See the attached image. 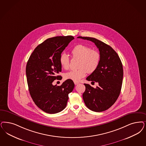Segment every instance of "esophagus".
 Returning a JSON list of instances; mask_svg holds the SVG:
<instances>
[{
  "label": "esophagus",
  "instance_id": "esophagus-1",
  "mask_svg": "<svg viewBox=\"0 0 146 146\" xmlns=\"http://www.w3.org/2000/svg\"><path fill=\"white\" fill-rule=\"evenodd\" d=\"M74 84H75V85H78V84H79V82H77V81H74Z\"/></svg>",
  "mask_w": 146,
  "mask_h": 146
}]
</instances>
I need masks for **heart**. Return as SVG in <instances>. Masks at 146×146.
I'll return each instance as SVG.
<instances>
[{"instance_id":"obj_1","label":"heart","mask_w":146,"mask_h":146,"mask_svg":"<svg viewBox=\"0 0 146 146\" xmlns=\"http://www.w3.org/2000/svg\"><path fill=\"white\" fill-rule=\"evenodd\" d=\"M74 58H79L77 70H72L65 74V79L74 81H78L85 76L87 72L93 73L96 70L100 64V52L96 50H92L87 46L79 44L73 47L71 51ZM70 58L65 53H62L60 57V63L62 67L67 70L70 67Z\"/></svg>"}]
</instances>
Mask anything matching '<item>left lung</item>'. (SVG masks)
I'll use <instances>...</instances> for the list:
<instances>
[{
    "instance_id": "obj_1",
    "label": "left lung",
    "mask_w": 146,
    "mask_h": 146,
    "mask_svg": "<svg viewBox=\"0 0 146 146\" xmlns=\"http://www.w3.org/2000/svg\"><path fill=\"white\" fill-rule=\"evenodd\" d=\"M78 38L94 42L101 55L98 68L86 78L92 82H98L99 86L94 88L89 84H84L86 90L82 95L84 102L91 111H106L115 102L120 93L123 75L121 61L110 46L100 40L91 37Z\"/></svg>"
}]
</instances>
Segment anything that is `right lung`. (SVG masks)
Here are the masks:
<instances>
[{
    "mask_svg": "<svg viewBox=\"0 0 146 146\" xmlns=\"http://www.w3.org/2000/svg\"><path fill=\"white\" fill-rule=\"evenodd\" d=\"M74 38L59 36L48 38L38 46L30 55L26 67V74L31 96L40 110L55 114L65 109L68 94L74 87L71 80H66L61 86L53 85L61 72L60 57L63 50Z\"/></svg>",
    "mask_w": 146,
    "mask_h": 146,
    "instance_id": "1",
    "label": "right lung"
}]
</instances>
